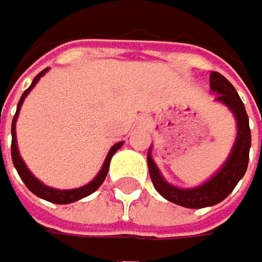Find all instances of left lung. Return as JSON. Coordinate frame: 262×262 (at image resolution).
<instances>
[{
  "instance_id": "1",
  "label": "left lung",
  "mask_w": 262,
  "mask_h": 262,
  "mask_svg": "<svg viewBox=\"0 0 262 262\" xmlns=\"http://www.w3.org/2000/svg\"><path fill=\"white\" fill-rule=\"evenodd\" d=\"M210 89H212V93L217 94L215 100L222 102L233 112L237 122V137L234 146L231 149L228 160L219 169V173L214 174V178H210L207 182L195 188H179L168 184L162 178L156 162L150 157V150L147 152L149 174L156 190L165 200L188 209H201L222 203L233 192L237 182L244 178L248 166L251 134L244 102L241 100L234 86L219 72H210Z\"/></svg>"
}]
</instances>
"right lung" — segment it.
<instances>
[{"label":"right lung","instance_id":"add662e5","mask_svg":"<svg viewBox=\"0 0 262 262\" xmlns=\"http://www.w3.org/2000/svg\"><path fill=\"white\" fill-rule=\"evenodd\" d=\"M47 70H48V69H43L39 75L34 77L31 86H29V88L26 89V91L21 94V97H20V100H18L17 113H15L14 121H12V144H11V154H12V162H14V166H15V169H17V173H18V176L21 178V181L25 182V185L29 188V192H33L36 196H39V198H42V200H45V201H50V203H55V204H69V203L78 201V200H81V198H84V196H88V195L94 193L96 190L102 185V182L105 181V178H106V174H108L110 160H112V157L115 156V152L122 146V141L116 143L112 149H110V152H108V156H106V159H105V162H103V165H102V169L99 171V174H97L91 182H89V184H86V185H83V187H80V188H74V190H56V188H52V187H47V185L42 184L37 178H34V174L26 168L23 159H21L20 154H18V147H17V134H15V122H17V118H18V113H20V108H21V103H23L25 97H26V96L29 94V91H31V89L36 86V83L40 80V77L47 72Z\"/></svg>","mask_w":262,"mask_h":262}]
</instances>
